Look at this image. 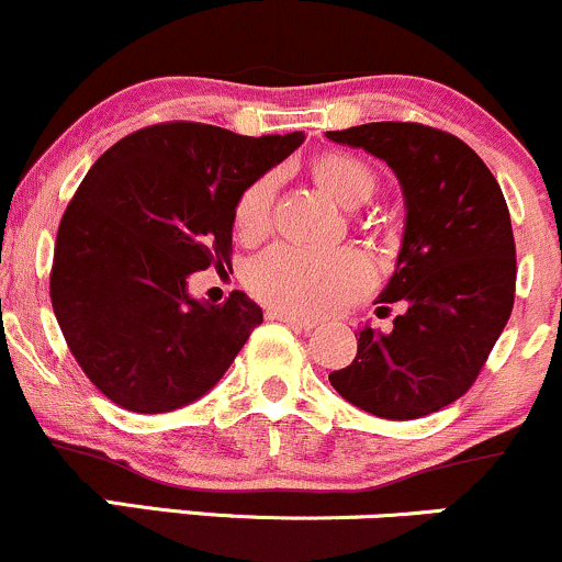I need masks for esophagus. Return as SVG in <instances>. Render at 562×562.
Returning <instances> with one entry per match:
<instances>
[{"mask_svg": "<svg viewBox=\"0 0 562 562\" xmlns=\"http://www.w3.org/2000/svg\"><path fill=\"white\" fill-rule=\"evenodd\" d=\"M265 318H268V321H281V324L292 326L294 331H311L313 326H315V321H311V318H297V315H289V313H283V311H268V313H265Z\"/></svg>", "mask_w": 562, "mask_h": 562, "instance_id": "esophagus-1", "label": "esophagus"}]
</instances>
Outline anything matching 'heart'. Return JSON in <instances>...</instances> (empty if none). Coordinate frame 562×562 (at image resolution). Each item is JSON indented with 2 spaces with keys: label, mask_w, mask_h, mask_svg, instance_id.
<instances>
[{
  "label": "heart",
  "mask_w": 562,
  "mask_h": 562,
  "mask_svg": "<svg viewBox=\"0 0 562 562\" xmlns=\"http://www.w3.org/2000/svg\"><path fill=\"white\" fill-rule=\"evenodd\" d=\"M307 175L321 191L345 210L369 204L380 191V175L358 156L345 150H326L307 161ZM273 175H262L249 182L236 199L233 228L241 241H260L273 217ZM247 286L257 300L273 311L297 318L337 313L374 283V268L361 251H307L294 247H273L251 260Z\"/></svg>",
  "instance_id": "1"
}]
</instances>
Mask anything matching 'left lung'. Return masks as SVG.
<instances>
[{
	"mask_svg": "<svg viewBox=\"0 0 562 562\" xmlns=\"http://www.w3.org/2000/svg\"><path fill=\"white\" fill-rule=\"evenodd\" d=\"M398 175L406 233L380 302H401L393 331H358L331 387L382 419H419L475 384L515 302V238L507 201L468 143L417 122L326 132ZM382 311V307H380ZM387 311V307H384Z\"/></svg>",
	"mask_w": 562,
	"mask_h": 562,
	"instance_id": "left-lung-1",
	"label": "left lung"
}]
</instances>
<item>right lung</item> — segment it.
Masks as SVG:
<instances>
[{"instance_id":"1","label":"right lung","mask_w":562,"mask_h":562,"mask_svg":"<svg viewBox=\"0 0 562 562\" xmlns=\"http://www.w3.org/2000/svg\"><path fill=\"white\" fill-rule=\"evenodd\" d=\"M302 143L161 122L113 143L74 193L55 238L49 300L68 350L116 406L164 414L220 382L260 305L188 294V276L231 260L244 188Z\"/></svg>"}]
</instances>
